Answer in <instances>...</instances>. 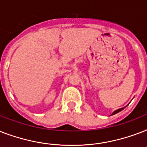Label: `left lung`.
<instances>
[{
	"instance_id": "1",
	"label": "left lung",
	"mask_w": 147,
	"mask_h": 147,
	"mask_svg": "<svg viewBox=\"0 0 147 147\" xmlns=\"http://www.w3.org/2000/svg\"><path fill=\"white\" fill-rule=\"evenodd\" d=\"M127 106H125V107H122V108H120V109H117V110H116V111H114L113 112V113H112V114H111V115H114V114H117V113H118V112L121 111H122V110H123V109H124V108H125V107H127Z\"/></svg>"
}]
</instances>
